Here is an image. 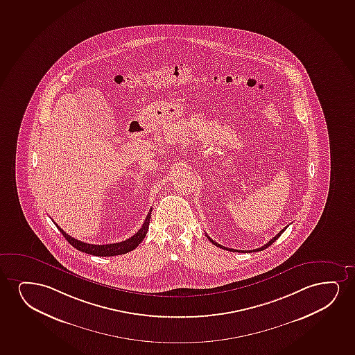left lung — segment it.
I'll use <instances>...</instances> for the list:
<instances>
[{"label": "left lung", "instance_id": "obj_1", "mask_svg": "<svg viewBox=\"0 0 355 355\" xmlns=\"http://www.w3.org/2000/svg\"><path fill=\"white\" fill-rule=\"evenodd\" d=\"M286 227H284L283 230L279 231V232H278V234H277V235L275 236V237H273L272 240L268 241V242H267V243L265 244V245H263L261 248L253 249V250H239V249L226 248V247H224V245H221V244L216 243V241H213L212 239H211V237H208L207 234H206V236H207L208 240L211 241V242H212V243L214 244V245H216V247H219V248L225 249V250H230V252H237V253H242V252H243V253L244 252H245V253H250V252H259V250H263V249L268 248V247H270V245H271V244L273 243V242H275V241H276L277 239H278V237H279V236L282 235V234H283V231L286 230Z\"/></svg>", "mask_w": 355, "mask_h": 355}]
</instances>
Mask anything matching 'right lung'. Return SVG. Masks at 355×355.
<instances>
[{
    "instance_id": "add662e5",
    "label": "right lung",
    "mask_w": 355,
    "mask_h": 355,
    "mask_svg": "<svg viewBox=\"0 0 355 355\" xmlns=\"http://www.w3.org/2000/svg\"><path fill=\"white\" fill-rule=\"evenodd\" d=\"M150 214H152V208H150V211L148 213L147 218H146V220L143 223L142 227H141L132 237H130V239L123 241V242H118V243H85V242L76 240L73 237L67 235L61 227L58 226V224H55V225L56 227L60 230L64 239L67 240V242H69L71 245H73L74 248L80 250V252L92 254V255H96V257H114V255H121V254L129 253L131 250H134L135 248L139 247V244L144 240V237L147 235L148 229H149V223H150Z\"/></svg>"
}]
</instances>
